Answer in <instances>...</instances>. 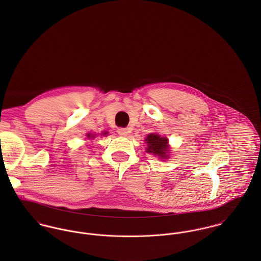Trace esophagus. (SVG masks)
Here are the masks:
<instances>
[{"label":"esophagus","mask_w":261,"mask_h":261,"mask_svg":"<svg viewBox=\"0 0 261 261\" xmlns=\"http://www.w3.org/2000/svg\"><path fill=\"white\" fill-rule=\"evenodd\" d=\"M117 134L121 137H126L127 134H128V129H126L124 127H118L117 128Z\"/></svg>","instance_id":"34e87169"}]
</instances>
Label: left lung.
Returning a JSON list of instances; mask_svg holds the SVG:
<instances>
[{"mask_svg": "<svg viewBox=\"0 0 261 261\" xmlns=\"http://www.w3.org/2000/svg\"><path fill=\"white\" fill-rule=\"evenodd\" d=\"M146 142L148 143V148H147L148 152L158 154L164 159L168 158V155L166 154L169 149L167 138H163L156 134H150L147 137Z\"/></svg>", "mask_w": 261, "mask_h": 261, "instance_id": "1", "label": "left lung"}]
</instances>
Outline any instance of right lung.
<instances>
[{
    "mask_svg": "<svg viewBox=\"0 0 261 261\" xmlns=\"http://www.w3.org/2000/svg\"><path fill=\"white\" fill-rule=\"evenodd\" d=\"M107 134H108V133H105V135H107ZM87 137H88V139H90V138H94V136H91L90 134H88V135H87Z\"/></svg>",
    "mask_w": 261,
    "mask_h": 261,
    "instance_id": "obj_1",
    "label": "right lung"
}]
</instances>
